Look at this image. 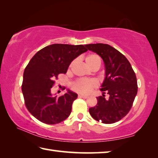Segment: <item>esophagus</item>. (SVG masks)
Segmentation results:
<instances>
[{"label": "esophagus", "instance_id": "1", "mask_svg": "<svg viewBox=\"0 0 158 158\" xmlns=\"http://www.w3.org/2000/svg\"><path fill=\"white\" fill-rule=\"evenodd\" d=\"M79 97H81V98H83V99H87L88 96L84 95V94H79Z\"/></svg>", "mask_w": 158, "mask_h": 158}]
</instances>
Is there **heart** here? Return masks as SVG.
<instances>
[{"instance_id":"b5f03b06","label":"heart","mask_w":158,"mask_h":158,"mask_svg":"<svg viewBox=\"0 0 158 158\" xmlns=\"http://www.w3.org/2000/svg\"><path fill=\"white\" fill-rule=\"evenodd\" d=\"M85 63L88 66L92 69L95 66H100L102 64V59L99 55L96 54H89L85 58ZM73 63L70 64V66ZM97 86V82L94 79H79L74 81L73 88L74 91L77 93L86 94L90 93L94 88Z\"/></svg>"}]
</instances>
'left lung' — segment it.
<instances>
[{"label":"left lung","mask_w":158,"mask_h":158,"mask_svg":"<svg viewBox=\"0 0 158 158\" xmlns=\"http://www.w3.org/2000/svg\"><path fill=\"white\" fill-rule=\"evenodd\" d=\"M89 50L102 57L106 68V77L102 85V96L97 97L95 106L89 108L93 118L104 124L121 120L130 111L137 93L135 73L126 56L108 44L85 45ZM109 94L108 99L104 94Z\"/></svg>","instance_id":"left-lung-1"}]
</instances>
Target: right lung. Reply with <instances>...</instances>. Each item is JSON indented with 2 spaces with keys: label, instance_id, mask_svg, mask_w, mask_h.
Wrapping results in <instances>:
<instances>
[{
  "label": "right lung",
  "instance_id": "right-lung-1",
  "mask_svg": "<svg viewBox=\"0 0 158 158\" xmlns=\"http://www.w3.org/2000/svg\"><path fill=\"white\" fill-rule=\"evenodd\" d=\"M88 50L83 45L52 44L34 54L25 68L21 85L28 111L40 122L56 124L71 113L77 94L68 90L56 97L51 93L59 74H65L70 63Z\"/></svg>",
  "mask_w": 158,
  "mask_h": 158
}]
</instances>
